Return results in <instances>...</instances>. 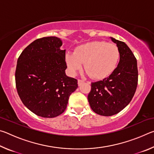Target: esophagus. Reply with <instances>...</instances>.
<instances>
[{
	"mask_svg": "<svg viewBox=\"0 0 154 154\" xmlns=\"http://www.w3.org/2000/svg\"><path fill=\"white\" fill-rule=\"evenodd\" d=\"M83 83H84V81L81 80V79H78V85H79V86H80L81 85L83 84Z\"/></svg>",
	"mask_w": 154,
	"mask_h": 154,
	"instance_id": "obj_1",
	"label": "esophagus"
}]
</instances>
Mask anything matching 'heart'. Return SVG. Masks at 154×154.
<instances>
[{"label":"heart","mask_w":154,"mask_h":154,"mask_svg":"<svg viewBox=\"0 0 154 154\" xmlns=\"http://www.w3.org/2000/svg\"><path fill=\"white\" fill-rule=\"evenodd\" d=\"M120 53L116 45L105 41H92L77 46L74 53L67 52L65 62L70 73L76 75L82 69L94 79L101 80L113 73L119 63Z\"/></svg>","instance_id":"heart-1"}]
</instances>
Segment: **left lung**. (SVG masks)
<instances>
[{
  "instance_id": "left-lung-1",
  "label": "left lung",
  "mask_w": 154,
  "mask_h": 154,
  "mask_svg": "<svg viewBox=\"0 0 154 154\" xmlns=\"http://www.w3.org/2000/svg\"><path fill=\"white\" fill-rule=\"evenodd\" d=\"M120 53L118 67L110 76L92 83L88 96L91 109L96 113L111 116L118 113L131 101L138 83L137 62L126 43L110 37Z\"/></svg>"
}]
</instances>
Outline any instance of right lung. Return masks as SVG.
Returning a JSON list of instances; mask_svg holds the SVG:
<instances>
[{
  "instance_id": "add662e5",
  "label": "right lung",
  "mask_w": 154,
  "mask_h": 154,
  "mask_svg": "<svg viewBox=\"0 0 154 154\" xmlns=\"http://www.w3.org/2000/svg\"><path fill=\"white\" fill-rule=\"evenodd\" d=\"M56 36L38 38L20 54L15 84L21 100L36 116L52 118L66 108L70 95L78 88L77 80L65 72L66 49Z\"/></svg>"
}]
</instances>
